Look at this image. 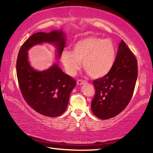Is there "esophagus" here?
I'll return each instance as SVG.
<instances>
[{"instance_id":"1","label":"esophagus","mask_w":153,"mask_h":153,"mask_svg":"<svg viewBox=\"0 0 153 153\" xmlns=\"http://www.w3.org/2000/svg\"><path fill=\"white\" fill-rule=\"evenodd\" d=\"M85 82H86V81H85V80L79 79H78V80H77V85H82V84H84V83H85Z\"/></svg>"}]
</instances>
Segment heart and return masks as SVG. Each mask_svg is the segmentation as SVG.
Wrapping results in <instances>:
<instances>
[{"label": "heart", "mask_w": 153, "mask_h": 153, "mask_svg": "<svg viewBox=\"0 0 153 153\" xmlns=\"http://www.w3.org/2000/svg\"><path fill=\"white\" fill-rule=\"evenodd\" d=\"M116 48L110 39L88 36L75 42L72 51L65 48L61 52V60L67 73L74 75L82 65L89 76H104L112 68L115 61Z\"/></svg>", "instance_id": "b5f03b06"}]
</instances>
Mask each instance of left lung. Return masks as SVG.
Listing matches in <instances>:
<instances>
[{
    "label": "left lung",
    "instance_id": "left-lung-1",
    "mask_svg": "<svg viewBox=\"0 0 153 153\" xmlns=\"http://www.w3.org/2000/svg\"><path fill=\"white\" fill-rule=\"evenodd\" d=\"M137 77V59L122 40L112 68L105 76L93 82L95 94L91 109L94 115L108 120L125 109L132 97Z\"/></svg>",
    "mask_w": 153,
    "mask_h": 153
}]
</instances>
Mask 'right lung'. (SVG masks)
<instances>
[{"instance_id": "1", "label": "right lung", "mask_w": 153, "mask_h": 153, "mask_svg": "<svg viewBox=\"0 0 153 153\" xmlns=\"http://www.w3.org/2000/svg\"><path fill=\"white\" fill-rule=\"evenodd\" d=\"M42 42L53 43L60 57L65 46V37L61 30L48 33L38 32L23 44L16 63L18 84L23 97L33 110L45 116L55 117L67 109L69 96L76 85L73 77L65 74L56 64L43 71H37L27 61V51Z\"/></svg>"}]
</instances>
